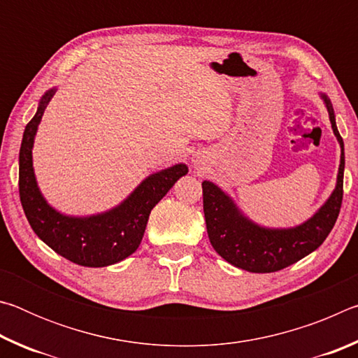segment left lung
I'll return each mask as SVG.
<instances>
[{"label": "left lung", "instance_id": "obj_1", "mask_svg": "<svg viewBox=\"0 0 358 358\" xmlns=\"http://www.w3.org/2000/svg\"><path fill=\"white\" fill-rule=\"evenodd\" d=\"M329 112L333 134L341 148L335 189L320 208L294 227H265L248 217L232 197L213 181L203 180V213L211 246L237 268L271 273L299 262L324 243L336 222L343 202L344 142L336 128L335 110L325 93H319Z\"/></svg>", "mask_w": 358, "mask_h": 358}]
</instances>
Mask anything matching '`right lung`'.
<instances>
[{"label": "right lung", "instance_id": "1", "mask_svg": "<svg viewBox=\"0 0 358 358\" xmlns=\"http://www.w3.org/2000/svg\"><path fill=\"white\" fill-rule=\"evenodd\" d=\"M55 93L57 87L47 90L23 132L19 155V191L23 211L34 234L71 262L94 268L118 264L137 251L151 210L177 180L185 177L187 166L180 162L148 175L123 202L110 210L88 216L62 213L41 192L33 167L36 132Z\"/></svg>", "mask_w": 358, "mask_h": 358}]
</instances>
